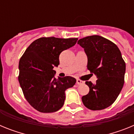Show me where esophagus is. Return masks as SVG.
<instances>
[{
	"instance_id": "obj_1",
	"label": "esophagus",
	"mask_w": 134,
	"mask_h": 134,
	"mask_svg": "<svg viewBox=\"0 0 134 134\" xmlns=\"http://www.w3.org/2000/svg\"><path fill=\"white\" fill-rule=\"evenodd\" d=\"M76 84H77L78 85H82V84H84V82L78 79V80H76Z\"/></svg>"
}]
</instances>
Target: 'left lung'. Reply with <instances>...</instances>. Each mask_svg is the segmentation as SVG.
I'll return each mask as SVG.
<instances>
[{
  "label": "left lung",
  "mask_w": 134,
  "mask_h": 134,
  "mask_svg": "<svg viewBox=\"0 0 134 134\" xmlns=\"http://www.w3.org/2000/svg\"><path fill=\"white\" fill-rule=\"evenodd\" d=\"M84 48L87 68L96 75L95 84L86 81L89 93L82 97L86 107L101 110L109 107L118 98L124 84L125 63L118 47L107 39L91 35L78 41Z\"/></svg>",
  "instance_id": "8db88e82"
}]
</instances>
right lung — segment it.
<instances>
[{"instance_id":"1","label":"right lung","mask_w":134,"mask_h":134,"mask_svg":"<svg viewBox=\"0 0 134 134\" xmlns=\"http://www.w3.org/2000/svg\"><path fill=\"white\" fill-rule=\"evenodd\" d=\"M78 38L41 37L32 42L19 64V82L25 97L32 107L42 113H52L62 107L65 91L76 80L72 76L55 78L54 66L60 64L59 55L74 46Z\"/></svg>"}]
</instances>
